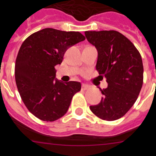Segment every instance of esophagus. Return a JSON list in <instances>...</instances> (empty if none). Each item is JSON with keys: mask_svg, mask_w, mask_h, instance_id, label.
<instances>
[{"mask_svg": "<svg viewBox=\"0 0 156 156\" xmlns=\"http://www.w3.org/2000/svg\"><path fill=\"white\" fill-rule=\"evenodd\" d=\"M88 86L86 85H82V86H81V90L85 91L86 89H88Z\"/></svg>", "mask_w": 156, "mask_h": 156, "instance_id": "1", "label": "esophagus"}]
</instances>
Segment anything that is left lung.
I'll return each instance as SVG.
<instances>
[{
  "mask_svg": "<svg viewBox=\"0 0 156 156\" xmlns=\"http://www.w3.org/2000/svg\"><path fill=\"white\" fill-rule=\"evenodd\" d=\"M85 37L98 51L96 70L106 78L100 103L91 111L102 120L112 121L127 113L137 100L143 84V64L139 51L117 31H86Z\"/></svg>",
  "mask_w": 156,
  "mask_h": 156,
  "instance_id": "1",
  "label": "left lung"
}]
</instances>
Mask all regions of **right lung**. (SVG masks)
<instances>
[{
    "mask_svg": "<svg viewBox=\"0 0 156 156\" xmlns=\"http://www.w3.org/2000/svg\"><path fill=\"white\" fill-rule=\"evenodd\" d=\"M85 40L79 32L47 28L22 43L15 61V81L24 104L40 120L52 122L62 117L81 90L80 82L56 79L55 67L62 63L66 50Z\"/></svg>",
    "mask_w": 156,
    "mask_h": 156,
    "instance_id": "add662e5",
    "label": "right lung"
}]
</instances>
